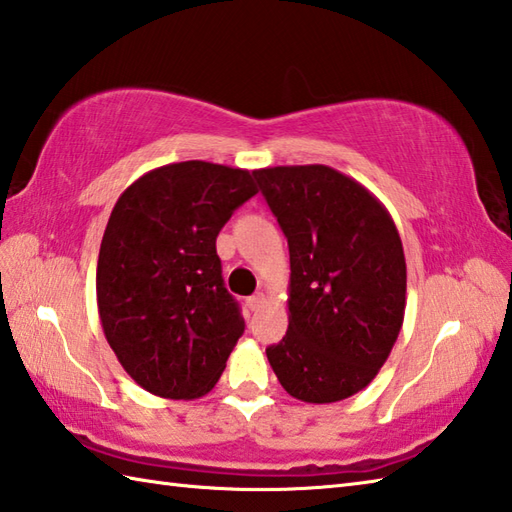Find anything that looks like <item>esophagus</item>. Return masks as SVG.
I'll use <instances>...</instances> for the list:
<instances>
[{"label":"esophagus","instance_id":"esophagus-1","mask_svg":"<svg viewBox=\"0 0 512 512\" xmlns=\"http://www.w3.org/2000/svg\"><path fill=\"white\" fill-rule=\"evenodd\" d=\"M264 303H266V297L262 295V292H257V295H253V297H248L246 299V306L253 310V312H257V310H262L264 308Z\"/></svg>","mask_w":512,"mask_h":512}]
</instances>
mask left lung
Listing matches in <instances>:
<instances>
[{
    "label": "left lung",
    "instance_id": "1",
    "mask_svg": "<svg viewBox=\"0 0 512 512\" xmlns=\"http://www.w3.org/2000/svg\"><path fill=\"white\" fill-rule=\"evenodd\" d=\"M253 173L290 250L288 332L268 363L292 398H350L376 378L405 319L398 228L372 191L328 165Z\"/></svg>",
    "mask_w": 512,
    "mask_h": 512
}]
</instances>
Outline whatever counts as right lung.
<instances>
[{"mask_svg": "<svg viewBox=\"0 0 512 512\" xmlns=\"http://www.w3.org/2000/svg\"><path fill=\"white\" fill-rule=\"evenodd\" d=\"M255 173L204 160L147 171L114 204L96 266V303L118 363L149 394L200 398L244 332L215 250Z\"/></svg>", "mask_w": 512, "mask_h": 512, "instance_id": "right-lung-1", "label": "right lung"}]
</instances>
